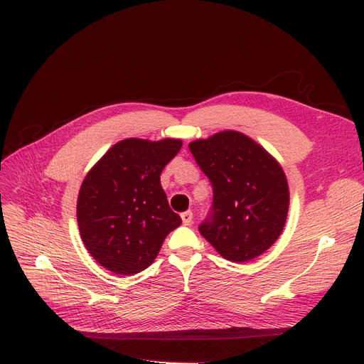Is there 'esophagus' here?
Here are the masks:
<instances>
[{
	"mask_svg": "<svg viewBox=\"0 0 364 364\" xmlns=\"http://www.w3.org/2000/svg\"><path fill=\"white\" fill-rule=\"evenodd\" d=\"M181 217H182V222H183V225H185V226H190V225L193 223V213H191V211H185V213H182V214H181Z\"/></svg>",
	"mask_w": 364,
	"mask_h": 364,
	"instance_id": "34e87169",
	"label": "esophagus"
}]
</instances>
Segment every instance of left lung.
<instances>
[{"instance_id":"1","label":"left lung","mask_w":364,"mask_h":364,"mask_svg":"<svg viewBox=\"0 0 364 364\" xmlns=\"http://www.w3.org/2000/svg\"><path fill=\"white\" fill-rule=\"evenodd\" d=\"M188 147L213 185V208L199 232L229 261L259 257L278 240L287 220L289 183L279 162L235 130L193 141Z\"/></svg>"}]
</instances>
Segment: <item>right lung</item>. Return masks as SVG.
Instances as JSON below:
<instances>
[{"label": "right lung", "mask_w": 364, "mask_h": 364, "mask_svg": "<svg viewBox=\"0 0 364 364\" xmlns=\"http://www.w3.org/2000/svg\"><path fill=\"white\" fill-rule=\"evenodd\" d=\"M181 147L173 138L123 139L86 174L77 223L85 247L105 269L123 277L147 269L182 223L161 186L164 167Z\"/></svg>", "instance_id": "right-lung-1"}]
</instances>
